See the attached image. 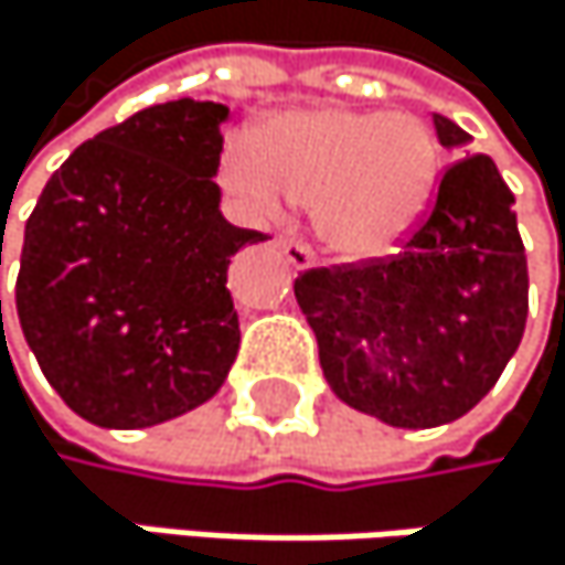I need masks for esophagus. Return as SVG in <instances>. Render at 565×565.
I'll list each match as a JSON object with an SVG mask.
<instances>
[{
  "label": "esophagus",
  "instance_id": "obj_1",
  "mask_svg": "<svg viewBox=\"0 0 565 565\" xmlns=\"http://www.w3.org/2000/svg\"><path fill=\"white\" fill-rule=\"evenodd\" d=\"M280 254L288 257V264H291L295 270H308V267L315 264L311 247H308V244H301V241H285V244H280Z\"/></svg>",
  "mask_w": 565,
  "mask_h": 565
}]
</instances>
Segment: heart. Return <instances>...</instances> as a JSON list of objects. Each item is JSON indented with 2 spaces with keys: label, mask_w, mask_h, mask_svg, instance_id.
Returning a JSON list of instances; mask_svg holds the SVG:
<instances>
[{
  "label": "heart",
  "mask_w": 565,
  "mask_h": 565,
  "mask_svg": "<svg viewBox=\"0 0 565 565\" xmlns=\"http://www.w3.org/2000/svg\"><path fill=\"white\" fill-rule=\"evenodd\" d=\"M438 163V143L418 116L318 106L267 119L257 150L234 143L224 183L260 221H285L288 200L311 207L328 250L365 260L415 227Z\"/></svg>",
  "instance_id": "b5f03b06"
}]
</instances>
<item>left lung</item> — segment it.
Listing matches in <instances>:
<instances>
[{
    "label": "left lung",
    "instance_id": "left-lung-1",
    "mask_svg": "<svg viewBox=\"0 0 565 565\" xmlns=\"http://www.w3.org/2000/svg\"><path fill=\"white\" fill-rule=\"evenodd\" d=\"M431 127L449 153L472 143L449 116L435 113ZM512 207L495 163L462 157L398 257L321 267L295 280L338 402L392 428H435L492 392L530 311Z\"/></svg>",
    "mask_w": 565,
    "mask_h": 565
}]
</instances>
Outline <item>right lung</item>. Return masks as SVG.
<instances>
[{
    "instance_id": "obj_1",
    "label": "right lung",
    "mask_w": 565,
    "mask_h": 565,
    "mask_svg": "<svg viewBox=\"0 0 565 565\" xmlns=\"http://www.w3.org/2000/svg\"><path fill=\"white\" fill-rule=\"evenodd\" d=\"M227 116L193 96L134 113L73 150L25 221V344L56 395L99 428L170 422L227 382L241 344L227 267L264 241L221 211Z\"/></svg>"
}]
</instances>
